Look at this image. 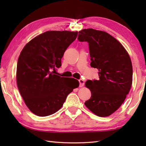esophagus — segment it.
Returning <instances> with one entry per match:
<instances>
[{
	"label": "esophagus",
	"mask_w": 146,
	"mask_h": 146,
	"mask_svg": "<svg viewBox=\"0 0 146 146\" xmlns=\"http://www.w3.org/2000/svg\"><path fill=\"white\" fill-rule=\"evenodd\" d=\"M79 83H80V87H82V86H84L85 85V81L82 79L79 80Z\"/></svg>",
	"instance_id": "obj_1"
}]
</instances>
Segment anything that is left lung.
I'll return each instance as SVG.
<instances>
[{"mask_svg":"<svg viewBox=\"0 0 146 146\" xmlns=\"http://www.w3.org/2000/svg\"><path fill=\"white\" fill-rule=\"evenodd\" d=\"M78 39L88 42L90 66L98 70L99 79L85 83L92 96L85 105L99 117L109 116L121 106L131 90V58L120 42L106 32L84 29L79 31Z\"/></svg>","mask_w":146,"mask_h":146,"instance_id":"obj_1","label":"left lung"}]
</instances>
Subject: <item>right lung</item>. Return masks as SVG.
I'll use <instances>...</instances> for the list:
<instances>
[{
    "label": "right lung",
    "instance_id": "1",
    "mask_svg": "<svg viewBox=\"0 0 146 146\" xmlns=\"http://www.w3.org/2000/svg\"><path fill=\"white\" fill-rule=\"evenodd\" d=\"M78 32L49 31L35 37L21 52L17 66V84L26 106L39 117L56 112L68 94L78 87L73 78L56 75L64 52Z\"/></svg>",
    "mask_w": 146,
    "mask_h": 146
}]
</instances>
